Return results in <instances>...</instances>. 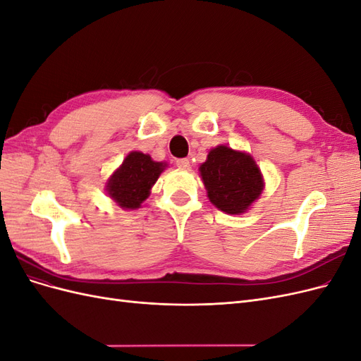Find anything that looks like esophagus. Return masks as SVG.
Listing matches in <instances>:
<instances>
[{
	"instance_id": "1",
	"label": "esophagus",
	"mask_w": 361,
	"mask_h": 361,
	"mask_svg": "<svg viewBox=\"0 0 361 361\" xmlns=\"http://www.w3.org/2000/svg\"><path fill=\"white\" fill-rule=\"evenodd\" d=\"M176 167H179L180 170H188L190 169V159H187V158L176 159Z\"/></svg>"
}]
</instances>
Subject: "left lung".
<instances>
[{
  "label": "left lung",
  "mask_w": 361,
  "mask_h": 361,
  "mask_svg": "<svg viewBox=\"0 0 361 361\" xmlns=\"http://www.w3.org/2000/svg\"><path fill=\"white\" fill-rule=\"evenodd\" d=\"M199 171L211 203L231 215L244 214L264 190L253 157L223 145L211 149Z\"/></svg>",
  "instance_id": "8db88e82"
}]
</instances>
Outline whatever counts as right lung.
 <instances>
[{
	"label": "right lung",
	"mask_w": 361,
	"mask_h": 361,
	"mask_svg": "<svg viewBox=\"0 0 361 361\" xmlns=\"http://www.w3.org/2000/svg\"><path fill=\"white\" fill-rule=\"evenodd\" d=\"M166 167L143 152H130L108 179L106 192L123 209H138Z\"/></svg>",
	"instance_id": "obj_1"
}]
</instances>
